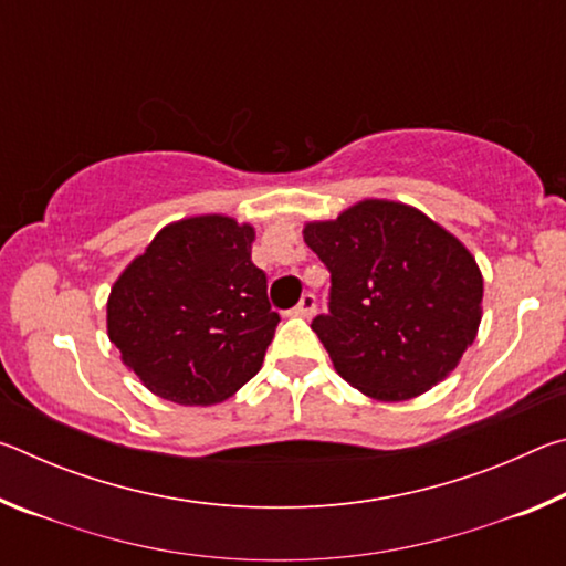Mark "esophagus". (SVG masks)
<instances>
[{"mask_svg":"<svg viewBox=\"0 0 566 566\" xmlns=\"http://www.w3.org/2000/svg\"><path fill=\"white\" fill-rule=\"evenodd\" d=\"M314 312H317V296H314V294H304L300 304H296L292 310L294 317H312Z\"/></svg>","mask_w":566,"mask_h":566,"instance_id":"34e87169","label":"esophagus"}]
</instances>
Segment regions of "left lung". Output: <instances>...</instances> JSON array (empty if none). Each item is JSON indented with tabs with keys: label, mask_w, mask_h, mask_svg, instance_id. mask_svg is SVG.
Returning <instances> with one entry per match:
<instances>
[{
	"label": "left lung",
	"mask_w": 566,
	"mask_h": 566,
	"mask_svg": "<svg viewBox=\"0 0 566 566\" xmlns=\"http://www.w3.org/2000/svg\"><path fill=\"white\" fill-rule=\"evenodd\" d=\"M302 234L332 274L329 314L312 329L344 381L405 401L454 371L476 339L484 280L452 232L417 207L361 199Z\"/></svg>",
	"instance_id": "obj_1"
}]
</instances>
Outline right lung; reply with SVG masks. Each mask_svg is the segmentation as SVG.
Returning <instances> with one entry per match:
<instances>
[{"instance_id": "1", "label": "right lung", "mask_w": 566, "mask_h": 566, "mask_svg": "<svg viewBox=\"0 0 566 566\" xmlns=\"http://www.w3.org/2000/svg\"><path fill=\"white\" fill-rule=\"evenodd\" d=\"M254 227L199 214L159 229L107 300V334L151 395L212 407L256 371L280 314L252 262Z\"/></svg>"}]
</instances>
